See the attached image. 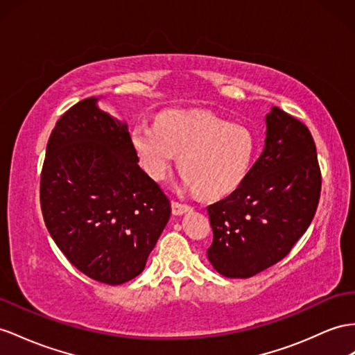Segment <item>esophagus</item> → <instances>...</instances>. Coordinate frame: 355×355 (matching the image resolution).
I'll use <instances>...</instances> for the list:
<instances>
[{"label": "esophagus", "mask_w": 355, "mask_h": 355, "mask_svg": "<svg viewBox=\"0 0 355 355\" xmlns=\"http://www.w3.org/2000/svg\"><path fill=\"white\" fill-rule=\"evenodd\" d=\"M193 208L190 205H186V204H181V202H177V201H172V214L174 216H181L184 213H189L192 211Z\"/></svg>", "instance_id": "obj_1"}]
</instances>
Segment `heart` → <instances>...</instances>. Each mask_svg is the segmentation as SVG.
Returning <instances> with one entry per match:
<instances>
[{
	"instance_id": "heart-1",
	"label": "heart",
	"mask_w": 355,
	"mask_h": 355,
	"mask_svg": "<svg viewBox=\"0 0 355 355\" xmlns=\"http://www.w3.org/2000/svg\"><path fill=\"white\" fill-rule=\"evenodd\" d=\"M132 147L142 168L163 180L175 162L181 183L204 196H223L249 174L257 139L248 127L231 124L207 111L162 112L156 124L139 121L130 132Z\"/></svg>"
}]
</instances>
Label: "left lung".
Listing matches in <instances>:
<instances>
[{
  "mask_svg": "<svg viewBox=\"0 0 355 355\" xmlns=\"http://www.w3.org/2000/svg\"><path fill=\"white\" fill-rule=\"evenodd\" d=\"M266 141L243 183L207 207L213 228L208 261L219 275L248 279L284 259L311 225L321 192L307 127L272 106Z\"/></svg>",
  "mask_w": 355,
  "mask_h": 355,
  "instance_id": "8db88e82",
  "label": "left lung"
}]
</instances>
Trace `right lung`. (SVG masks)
I'll use <instances>...</instances> for the list:
<instances>
[{
  "mask_svg": "<svg viewBox=\"0 0 355 355\" xmlns=\"http://www.w3.org/2000/svg\"><path fill=\"white\" fill-rule=\"evenodd\" d=\"M88 97L49 136L40 178L44 225L80 272L106 285L141 275L171 216L160 186L139 166L129 125Z\"/></svg>",
  "mask_w": 355,
  "mask_h": 355,
  "instance_id": "obj_1",
  "label": "right lung"
}]
</instances>
